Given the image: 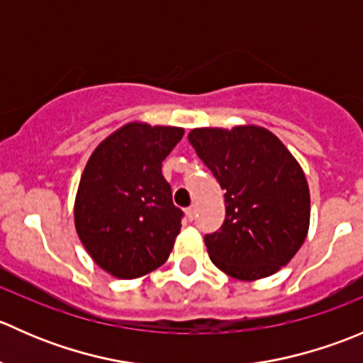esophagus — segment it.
<instances>
[{
  "instance_id": "esophagus-1",
  "label": "esophagus",
  "mask_w": 363,
  "mask_h": 363,
  "mask_svg": "<svg viewBox=\"0 0 363 363\" xmlns=\"http://www.w3.org/2000/svg\"><path fill=\"white\" fill-rule=\"evenodd\" d=\"M195 214H196V207H195V205H191V207L186 208V218H188L189 221H193V219H195Z\"/></svg>"
}]
</instances>
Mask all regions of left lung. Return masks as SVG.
<instances>
[{
  "label": "left lung",
  "mask_w": 363,
  "mask_h": 363,
  "mask_svg": "<svg viewBox=\"0 0 363 363\" xmlns=\"http://www.w3.org/2000/svg\"><path fill=\"white\" fill-rule=\"evenodd\" d=\"M188 140L225 189V221L203 237L212 263L242 281L272 276L294 258L309 228L300 164L259 126L196 128Z\"/></svg>",
  "instance_id": "left-lung-1"
}]
</instances>
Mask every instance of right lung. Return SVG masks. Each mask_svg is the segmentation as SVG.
Listing matches in <instances>:
<instances>
[{
    "instance_id": "add662e5",
    "label": "right lung",
    "mask_w": 363,
    "mask_h": 363,
    "mask_svg": "<svg viewBox=\"0 0 363 363\" xmlns=\"http://www.w3.org/2000/svg\"><path fill=\"white\" fill-rule=\"evenodd\" d=\"M182 128L126 124L87 161L75 200V228L91 258L119 279L167 262L184 212L172 202L161 163Z\"/></svg>"
}]
</instances>
